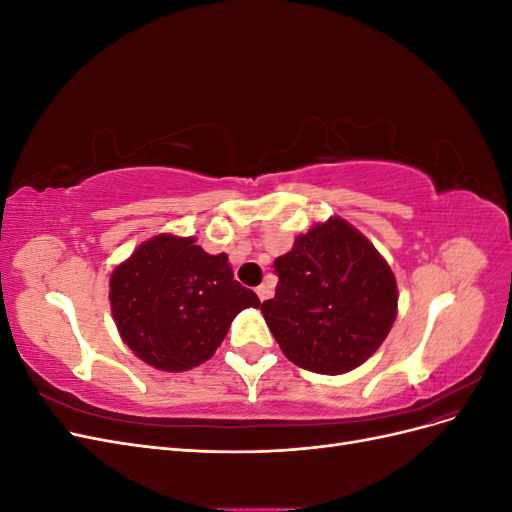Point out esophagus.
Here are the masks:
<instances>
[{
    "label": "esophagus",
    "instance_id": "34e87169",
    "mask_svg": "<svg viewBox=\"0 0 512 512\" xmlns=\"http://www.w3.org/2000/svg\"><path fill=\"white\" fill-rule=\"evenodd\" d=\"M256 294H258L260 301H267V299L271 297V288H269L267 284H260V286L256 288Z\"/></svg>",
    "mask_w": 512,
    "mask_h": 512
}]
</instances>
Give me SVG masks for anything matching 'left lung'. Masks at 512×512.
Returning <instances> with one entry per match:
<instances>
[{
    "instance_id": "8db88e82",
    "label": "left lung",
    "mask_w": 512,
    "mask_h": 512,
    "mask_svg": "<svg viewBox=\"0 0 512 512\" xmlns=\"http://www.w3.org/2000/svg\"><path fill=\"white\" fill-rule=\"evenodd\" d=\"M273 267L280 282L260 312L294 365L346 374L389 335L397 316L395 275L346 220L316 224Z\"/></svg>"
}]
</instances>
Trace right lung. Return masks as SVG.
<instances>
[{
    "label": "right lung",
    "instance_id": "add662e5",
    "mask_svg": "<svg viewBox=\"0 0 512 512\" xmlns=\"http://www.w3.org/2000/svg\"><path fill=\"white\" fill-rule=\"evenodd\" d=\"M111 312L138 359L162 371H185L211 359L230 322L256 294L232 280L228 256H211L194 237L158 235L111 275Z\"/></svg>",
    "mask_w": 512,
    "mask_h": 512
}]
</instances>
